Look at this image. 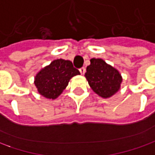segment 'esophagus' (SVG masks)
I'll return each mask as SVG.
<instances>
[{"instance_id":"1","label":"esophagus","mask_w":155,"mask_h":155,"mask_svg":"<svg viewBox=\"0 0 155 155\" xmlns=\"http://www.w3.org/2000/svg\"><path fill=\"white\" fill-rule=\"evenodd\" d=\"M80 72H81V74H84L85 72H86V68H85L84 67H83V68H80Z\"/></svg>"}]
</instances>
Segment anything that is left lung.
Here are the masks:
<instances>
[{
    "instance_id": "8db88e82",
    "label": "left lung",
    "mask_w": 155,
    "mask_h": 155,
    "mask_svg": "<svg viewBox=\"0 0 155 155\" xmlns=\"http://www.w3.org/2000/svg\"><path fill=\"white\" fill-rule=\"evenodd\" d=\"M85 77L93 91L102 98H109L117 93L122 81L119 71L102 59L93 58L87 67Z\"/></svg>"
}]
</instances>
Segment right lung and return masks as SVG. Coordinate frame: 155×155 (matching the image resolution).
I'll return each mask as SVG.
<instances>
[{
	"instance_id": "obj_1",
	"label": "right lung",
	"mask_w": 155,
	"mask_h": 155,
	"mask_svg": "<svg viewBox=\"0 0 155 155\" xmlns=\"http://www.w3.org/2000/svg\"><path fill=\"white\" fill-rule=\"evenodd\" d=\"M80 74L70 61L57 59L46 66L35 77L38 93L47 99L54 100L63 92L70 79Z\"/></svg>"
}]
</instances>
